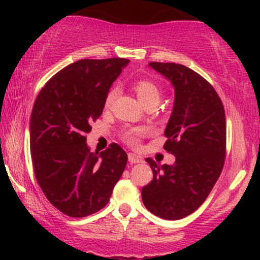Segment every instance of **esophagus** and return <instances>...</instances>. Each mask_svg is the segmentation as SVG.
<instances>
[{"instance_id":"1","label":"esophagus","mask_w":260,"mask_h":260,"mask_svg":"<svg viewBox=\"0 0 260 260\" xmlns=\"http://www.w3.org/2000/svg\"><path fill=\"white\" fill-rule=\"evenodd\" d=\"M127 159H129L130 163H141L143 161V158H142L140 155L133 154V152H130V154L127 155Z\"/></svg>"}]
</instances>
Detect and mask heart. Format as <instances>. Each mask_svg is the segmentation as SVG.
<instances>
[{
  "label": "heart",
  "mask_w": 260,
  "mask_h": 260,
  "mask_svg": "<svg viewBox=\"0 0 260 260\" xmlns=\"http://www.w3.org/2000/svg\"><path fill=\"white\" fill-rule=\"evenodd\" d=\"M134 90L136 92L138 99L144 106L149 104V103L157 102L159 101V90L152 81L148 79H141L135 83ZM113 95H115V90H112L106 97V105H109L112 102ZM145 134V130L143 129H134L129 130L124 134V138L127 143L130 144H136L138 142V137H141L142 135Z\"/></svg>",
  "instance_id": "1"
}]
</instances>
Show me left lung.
<instances>
[{
    "instance_id": "obj_1",
    "label": "left lung",
    "mask_w": 260,
    "mask_h": 260,
    "mask_svg": "<svg viewBox=\"0 0 260 260\" xmlns=\"http://www.w3.org/2000/svg\"><path fill=\"white\" fill-rule=\"evenodd\" d=\"M170 81L174 106L165 135V149L174 165L147 158L154 177L142 188L149 212L179 220L197 211L221 174L226 155L225 110L212 85L193 70L173 62L148 65Z\"/></svg>"
}]
</instances>
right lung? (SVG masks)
Masks as SVG:
<instances>
[{
	"instance_id": "1",
	"label": "right lung",
	"mask_w": 260,
	"mask_h": 260,
	"mask_svg": "<svg viewBox=\"0 0 260 260\" xmlns=\"http://www.w3.org/2000/svg\"><path fill=\"white\" fill-rule=\"evenodd\" d=\"M129 62L111 58L71 63L46 83L34 103L29 131L35 177L47 200L72 218L105 207L125 169L127 155L118 144L91 152L85 135Z\"/></svg>"
}]
</instances>
